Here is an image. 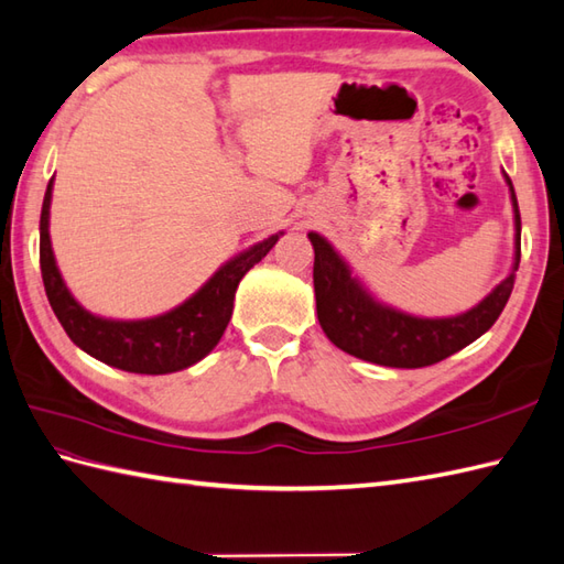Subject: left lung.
<instances>
[{
	"label": "left lung",
	"mask_w": 564,
	"mask_h": 564,
	"mask_svg": "<svg viewBox=\"0 0 564 564\" xmlns=\"http://www.w3.org/2000/svg\"><path fill=\"white\" fill-rule=\"evenodd\" d=\"M509 189H512L517 220V271L521 259V216L512 182ZM310 242L314 247V297H317V317L324 334L350 356L387 368H427L474 344L500 317L517 279L512 271L480 305L459 317L421 319L375 303L358 281L350 279L348 267L329 242L317 232H310Z\"/></svg>",
	"instance_id": "left-lung-1"
}]
</instances>
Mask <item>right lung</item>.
I'll return each mask as SVG.
<instances>
[{"label":"right lung","mask_w":564,"mask_h":564,"mask_svg":"<svg viewBox=\"0 0 564 564\" xmlns=\"http://www.w3.org/2000/svg\"><path fill=\"white\" fill-rule=\"evenodd\" d=\"M52 199V180L43 199L41 212V273L52 312L72 341L117 370L137 375H167L185 370L199 362L220 341L230 322L232 300L238 283L257 261L276 245L279 235L259 242L250 250L228 261L199 293L189 297L185 305L143 322H110L94 317L76 303L64 285L55 257H52L47 218Z\"/></svg>","instance_id":"1"}]
</instances>
